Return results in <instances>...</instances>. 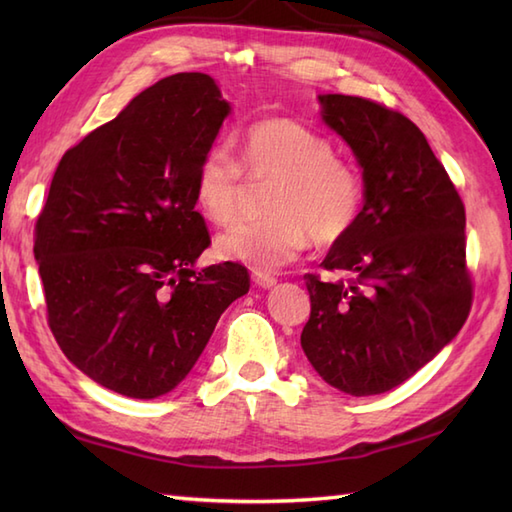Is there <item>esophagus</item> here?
Here are the masks:
<instances>
[{"mask_svg": "<svg viewBox=\"0 0 512 512\" xmlns=\"http://www.w3.org/2000/svg\"><path fill=\"white\" fill-rule=\"evenodd\" d=\"M253 281H255V286H259V288H273L277 284V279L273 275L257 273V270L253 273Z\"/></svg>", "mask_w": 512, "mask_h": 512, "instance_id": "1", "label": "esophagus"}]
</instances>
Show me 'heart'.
I'll list each match as a JSON object with an SVG mask.
<instances>
[{
	"mask_svg": "<svg viewBox=\"0 0 512 512\" xmlns=\"http://www.w3.org/2000/svg\"><path fill=\"white\" fill-rule=\"evenodd\" d=\"M248 176H279L268 198L270 217L242 222L215 239V255L257 273L279 270L301 257L312 242L332 244L354 226L363 202L361 178L339 160L332 143L292 118H266L242 136ZM244 173L228 149L204 151L193 178L198 211L215 226L239 215Z\"/></svg>",
	"mask_w": 512,
	"mask_h": 512,
	"instance_id": "heart-1",
	"label": "heart"
}]
</instances>
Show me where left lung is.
<instances>
[{
	"instance_id": "8db88e82",
	"label": "left lung",
	"mask_w": 512,
	"mask_h": 512,
	"mask_svg": "<svg viewBox=\"0 0 512 512\" xmlns=\"http://www.w3.org/2000/svg\"><path fill=\"white\" fill-rule=\"evenodd\" d=\"M319 103L363 171V209L321 262L347 279L306 275L312 310L301 347L334 389L385 394L469 317L464 204L407 116L345 94H319Z\"/></svg>"
}]
</instances>
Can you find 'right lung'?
<instances>
[{"mask_svg":"<svg viewBox=\"0 0 512 512\" xmlns=\"http://www.w3.org/2000/svg\"><path fill=\"white\" fill-rule=\"evenodd\" d=\"M231 110L209 74L167 76L54 171L35 228L48 323L68 361L116 394L176 389L250 288L239 264L195 268L211 244L195 169Z\"/></svg>","mask_w":512,"mask_h":512,"instance_id":"1","label":"right lung"}]
</instances>
